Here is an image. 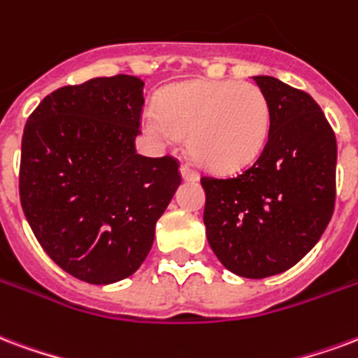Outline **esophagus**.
Here are the masks:
<instances>
[{
  "label": "esophagus",
  "instance_id": "obj_1",
  "mask_svg": "<svg viewBox=\"0 0 358 358\" xmlns=\"http://www.w3.org/2000/svg\"><path fill=\"white\" fill-rule=\"evenodd\" d=\"M180 174H182V180H186V182H197L199 180V174L187 165L180 166Z\"/></svg>",
  "mask_w": 358,
  "mask_h": 358
}]
</instances>
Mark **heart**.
<instances>
[{
    "label": "heart",
    "mask_w": 358,
    "mask_h": 358,
    "mask_svg": "<svg viewBox=\"0 0 358 358\" xmlns=\"http://www.w3.org/2000/svg\"><path fill=\"white\" fill-rule=\"evenodd\" d=\"M271 108L258 85L235 79H193L161 92L157 110H145L142 129L159 144L187 136L199 165L216 172L245 169L266 148Z\"/></svg>",
    "instance_id": "heart-1"
}]
</instances>
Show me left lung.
<instances>
[{"label": "left lung", "mask_w": 358, "mask_h": 358, "mask_svg": "<svg viewBox=\"0 0 358 358\" xmlns=\"http://www.w3.org/2000/svg\"><path fill=\"white\" fill-rule=\"evenodd\" d=\"M271 108L269 138L235 178H201L208 245L231 273L264 279L287 271L313 248L334 213L338 145L307 92L254 76Z\"/></svg>", "instance_id": "left-lung-1"}]
</instances>
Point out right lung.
Masks as SVG:
<instances>
[{"mask_svg": "<svg viewBox=\"0 0 358 358\" xmlns=\"http://www.w3.org/2000/svg\"><path fill=\"white\" fill-rule=\"evenodd\" d=\"M142 106L140 78H94L45 96L24 127V216L51 260L91 285L142 266L182 182L172 157L136 153Z\"/></svg>", "mask_w": 358, "mask_h": 358, "instance_id": "add662e5", "label": "right lung"}]
</instances>
